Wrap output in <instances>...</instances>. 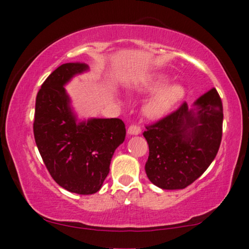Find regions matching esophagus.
<instances>
[{
    "label": "esophagus",
    "mask_w": 249,
    "mask_h": 249,
    "mask_svg": "<svg viewBox=\"0 0 249 249\" xmlns=\"http://www.w3.org/2000/svg\"><path fill=\"white\" fill-rule=\"evenodd\" d=\"M141 132H142L141 126L136 125V124H132L127 129V133L129 135H138V134H141Z\"/></svg>",
    "instance_id": "1"
}]
</instances>
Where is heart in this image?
I'll use <instances>...</instances> for the list:
<instances>
[{
    "mask_svg": "<svg viewBox=\"0 0 249 249\" xmlns=\"http://www.w3.org/2000/svg\"><path fill=\"white\" fill-rule=\"evenodd\" d=\"M168 81H169V79L165 75H157V77L145 79L137 87L138 91L146 92V93H153L155 91L162 89L157 92L145 105V114L148 117H151V119H158V117L167 114L170 111V108L184 94L183 87L180 86V84H170V86L163 88V87L166 86Z\"/></svg>",
    "mask_w": 249,
    "mask_h": 249,
    "instance_id": "1",
    "label": "heart"
}]
</instances>
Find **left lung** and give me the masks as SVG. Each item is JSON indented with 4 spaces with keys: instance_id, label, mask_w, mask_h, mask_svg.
Segmentation results:
<instances>
[{
    "instance_id": "obj_1",
    "label": "left lung",
    "mask_w": 249,
    "mask_h": 249,
    "mask_svg": "<svg viewBox=\"0 0 249 249\" xmlns=\"http://www.w3.org/2000/svg\"><path fill=\"white\" fill-rule=\"evenodd\" d=\"M196 105V109H189L184 101L174 112L146 125L142 133L149 147L147 177L165 190L184 189L195 182L220 148L223 105L217 91L202 95Z\"/></svg>"
}]
</instances>
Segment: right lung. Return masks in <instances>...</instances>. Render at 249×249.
<instances>
[{
    "instance_id": "1",
    "label": "right lung",
    "mask_w": 249,
    "mask_h": 249,
    "mask_svg": "<svg viewBox=\"0 0 249 249\" xmlns=\"http://www.w3.org/2000/svg\"><path fill=\"white\" fill-rule=\"evenodd\" d=\"M82 62H68L53 71L36 96L34 137L46 168L56 182L78 195L102 187L112 156L125 140L121 119H93L77 124L64 84L86 71Z\"/></svg>"
}]
</instances>
